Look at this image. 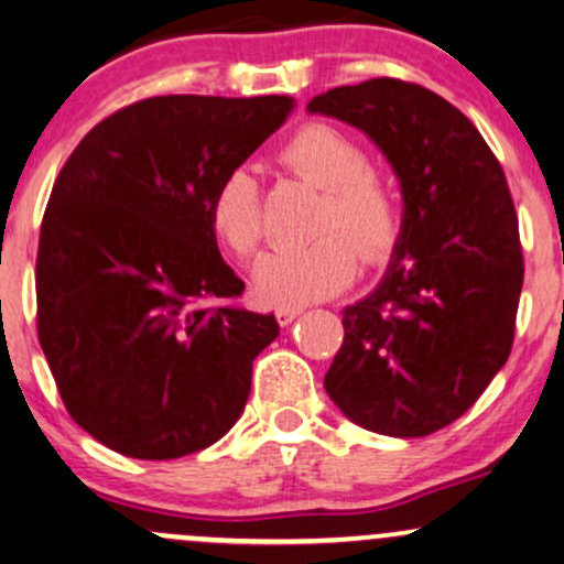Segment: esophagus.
<instances>
[{
    "label": "esophagus",
    "mask_w": 564,
    "mask_h": 564,
    "mask_svg": "<svg viewBox=\"0 0 564 564\" xmlns=\"http://www.w3.org/2000/svg\"><path fill=\"white\" fill-rule=\"evenodd\" d=\"M301 314H303L301 306H295V308H276V322H280L282 327H288V324H293Z\"/></svg>",
    "instance_id": "34e87169"
}]
</instances>
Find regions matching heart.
<instances>
[{
    "label": "heart",
    "mask_w": 564,
    "mask_h": 564,
    "mask_svg": "<svg viewBox=\"0 0 564 564\" xmlns=\"http://www.w3.org/2000/svg\"><path fill=\"white\" fill-rule=\"evenodd\" d=\"M280 161L295 176L324 187L314 221V235L322 237L269 250L253 269V290L263 303L295 308L348 288L359 263L356 249L367 263L386 261L399 240L401 210L388 178L367 165L361 144L335 126H301L282 144ZM210 227L235 256L256 253L263 237V203L248 165H235L216 184Z\"/></svg>",
    "instance_id": "1"
}]
</instances>
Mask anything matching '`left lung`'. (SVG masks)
Here are the masks:
<instances>
[{
	"label": "left lung",
	"instance_id": "obj_1",
	"mask_svg": "<svg viewBox=\"0 0 564 564\" xmlns=\"http://www.w3.org/2000/svg\"><path fill=\"white\" fill-rule=\"evenodd\" d=\"M308 112L361 129L403 197L390 267L343 311L324 388L372 433L430 435L480 399L512 350L525 269L507 176L465 112L420 84L337 86Z\"/></svg>",
	"mask_w": 564,
	"mask_h": 564
}]
</instances>
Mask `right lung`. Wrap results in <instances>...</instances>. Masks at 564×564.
<instances>
[{
    "instance_id": "1",
    "label": "right lung",
    "mask_w": 564,
    "mask_h": 564,
    "mask_svg": "<svg viewBox=\"0 0 564 564\" xmlns=\"http://www.w3.org/2000/svg\"><path fill=\"white\" fill-rule=\"evenodd\" d=\"M293 97H150L70 152L36 256L39 343L68 414L134 459L208 448L240 420L274 314L231 306L210 197Z\"/></svg>"
}]
</instances>
